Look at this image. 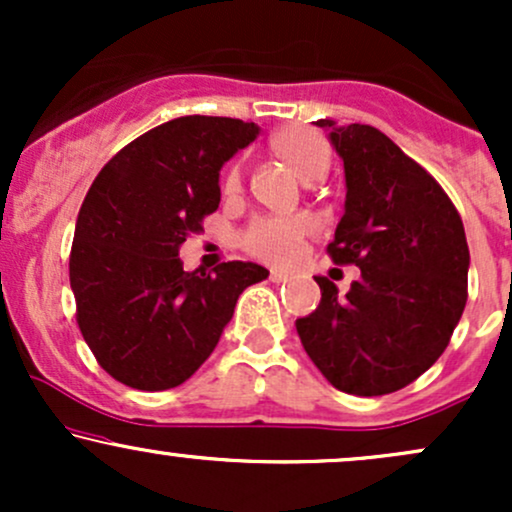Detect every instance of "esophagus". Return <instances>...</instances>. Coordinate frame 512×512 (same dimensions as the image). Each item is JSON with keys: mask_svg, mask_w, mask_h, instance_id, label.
I'll use <instances>...</instances> for the list:
<instances>
[{"mask_svg": "<svg viewBox=\"0 0 512 512\" xmlns=\"http://www.w3.org/2000/svg\"><path fill=\"white\" fill-rule=\"evenodd\" d=\"M269 279H272L274 284H281V281H289V274L281 272V269H272V272H269Z\"/></svg>", "mask_w": 512, "mask_h": 512, "instance_id": "34e87169", "label": "esophagus"}]
</instances>
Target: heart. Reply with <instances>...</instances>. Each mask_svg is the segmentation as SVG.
I'll return each mask as SVG.
<instances>
[{
	"label": "heart",
	"instance_id": "obj_1",
	"mask_svg": "<svg viewBox=\"0 0 512 512\" xmlns=\"http://www.w3.org/2000/svg\"><path fill=\"white\" fill-rule=\"evenodd\" d=\"M272 149L303 182H317L330 168V144L313 129H281L274 134ZM240 185H243V170H240V163H233L223 180V192L238 195ZM310 231H313V223L308 216H260L243 233V245L260 260L289 264L303 252Z\"/></svg>",
	"mask_w": 512,
	"mask_h": 512
}]
</instances>
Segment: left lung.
Listing matches in <instances>:
<instances>
[{
  "mask_svg": "<svg viewBox=\"0 0 512 512\" xmlns=\"http://www.w3.org/2000/svg\"><path fill=\"white\" fill-rule=\"evenodd\" d=\"M317 127L344 161L346 199L327 252L356 264L346 296L315 276L320 305L298 317L310 361L337 390L378 397L426 373L467 303L469 248L460 214L414 158L370 125Z\"/></svg>",
  "mask_w": 512,
  "mask_h": 512,
  "instance_id": "obj_1",
  "label": "left lung"
}]
</instances>
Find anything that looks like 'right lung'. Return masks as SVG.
Listing matches in <instances>:
<instances>
[{"instance_id":"right-lung-1","label":"right lung","mask_w":512,"mask_h":512,"mask_svg":"<svg viewBox=\"0 0 512 512\" xmlns=\"http://www.w3.org/2000/svg\"><path fill=\"white\" fill-rule=\"evenodd\" d=\"M255 122L187 115L105 163L81 204L69 255L76 322L103 370L134 390L178 387L211 356L238 296L267 279L255 262L185 272L180 245L219 209L223 163Z\"/></svg>"}]
</instances>
